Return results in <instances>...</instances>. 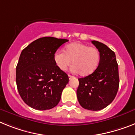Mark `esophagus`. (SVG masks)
<instances>
[{"instance_id":"34e87169","label":"esophagus","mask_w":135,"mask_h":135,"mask_svg":"<svg viewBox=\"0 0 135 135\" xmlns=\"http://www.w3.org/2000/svg\"><path fill=\"white\" fill-rule=\"evenodd\" d=\"M74 78V77L72 76V75H69V80H71V78Z\"/></svg>"}]
</instances>
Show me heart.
<instances>
[{
  "label": "heart",
  "instance_id": "1",
  "mask_svg": "<svg viewBox=\"0 0 135 135\" xmlns=\"http://www.w3.org/2000/svg\"><path fill=\"white\" fill-rule=\"evenodd\" d=\"M100 54L98 49L81 42H73L66 46L64 51H57L54 54L55 64L60 71H66L71 65L72 71L81 76H87L99 65Z\"/></svg>",
  "mask_w": 135,
  "mask_h": 135
}]
</instances>
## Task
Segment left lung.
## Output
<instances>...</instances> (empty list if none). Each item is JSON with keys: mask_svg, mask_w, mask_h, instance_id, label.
I'll return each instance as SVG.
<instances>
[{"mask_svg": "<svg viewBox=\"0 0 135 135\" xmlns=\"http://www.w3.org/2000/svg\"><path fill=\"white\" fill-rule=\"evenodd\" d=\"M91 42L100 54L99 65L93 73L79 78L77 90L78 102L82 108L99 110L114 100L119 85L118 64L115 52L98 41Z\"/></svg>", "mask_w": 135, "mask_h": 135, "instance_id": "left-lung-1", "label": "left lung"}]
</instances>
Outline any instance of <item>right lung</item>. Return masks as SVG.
I'll list each match as a JSON object with an SVG mask.
<instances>
[{
    "label": "right lung",
    "instance_id": "right-lung-1",
    "mask_svg": "<svg viewBox=\"0 0 135 135\" xmlns=\"http://www.w3.org/2000/svg\"><path fill=\"white\" fill-rule=\"evenodd\" d=\"M69 40L44 37L32 42L22 51L16 66L17 89L25 104L45 110L60 101L69 76L55 64L54 54Z\"/></svg>",
    "mask_w": 135,
    "mask_h": 135
}]
</instances>
